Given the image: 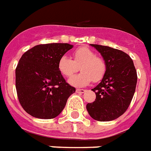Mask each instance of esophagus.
Segmentation results:
<instances>
[{"label": "esophagus", "instance_id": "obj_1", "mask_svg": "<svg viewBox=\"0 0 151 151\" xmlns=\"http://www.w3.org/2000/svg\"><path fill=\"white\" fill-rule=\"evenodd\" d=\"M76 92L77 93H84V92H86V90H84V89H76Z\"/></svg>", "mask_w": 151, "mask_h": 151}]
</instances>
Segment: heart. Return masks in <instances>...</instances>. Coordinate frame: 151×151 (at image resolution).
<instances>
[{"instance_id":"heart-1","label":"heart","mask_w":151,"mask_h":151,"mask_svg":"<svg viewBox=\"0 0 151 151\" xmlns=\"http://www.w3.org/2000/svg\"><path fill=\"white\" fill-rule=\"evenodd\" d=\"M80 74L72 76L69 83L75 87H84L93 80L97 82L104 77L106 71V64L104 59L96 56L95 53L88 47H81L73 52V59L68 55L60 57L58 62V69L66 77H71L78 70Z\"/></svg>"}]
</instances>
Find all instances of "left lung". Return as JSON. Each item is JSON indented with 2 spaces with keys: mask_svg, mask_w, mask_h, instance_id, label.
Masks as SVG:
<instances>
[{
  "mask_svg": "<svg viewBox=\"0 0 151 151\" xmlns=\"http://www.w3.org/2000/svg\"><path fill=\"white\" fill-rule=\"evenodd\" d=\"M103 57L106 71L101 83L92 88L96 101L87 104L89 115L96 121L118 118L129 106L137 84V71L126 53L106 46L90 44Z\"/></svg>",
  "mask_w": 151,
  "mask_h": 151,
  "instance_id": "1",
  "label": "left lung"
}]
</instances>
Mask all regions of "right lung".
Returning <instances> with one entry per match:
<instances>
[{"label": "right lung", "instance_id": "1", "mask_svg": "<svg viewBox=\"0 0 151 151\" xmlns=\"http://www.w3.org/2000/svg\"><path fill=\"white\" fill-rule=\"evenodd\" d=\"M68 43L42 44L32 47L16 68V89L24 110L36 118L51 119L61 113L76 92L58 69L60 57L71 50Z\"/></svg>", "mask_w": 151, "mask_h": 151}]
</instances>
